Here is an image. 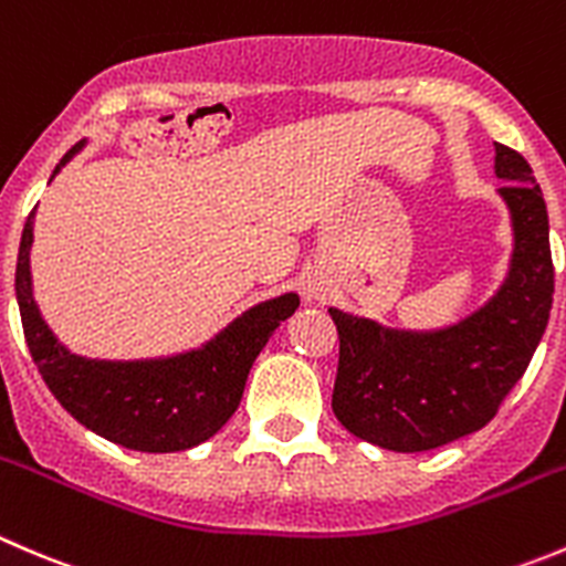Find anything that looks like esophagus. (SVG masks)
<instances>
[{
    "instance_id": "esophagus-1",
    "label": "esophagus",
    "mask_w": 566,
    "mask_h": 566,
    "mask_svg": "<svg viewBox=\"0 0 566 566\" xmlns=\"http://www.w3.org/2000/svg\"><path fill=\"white\" fill-rule=\"evenodd\" d=\"M305 294H307V296H318V289H316V285H307Z\"/></svg>"
}]
</instances>
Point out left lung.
<instances>
[{
    "instance_id": "1",
    "label": "left lung",
    "mask_w": 566,
    "mask_h": 566,
    "mask_svg": "<svg viewBox=\"0 0 566 566\" xmlns=\"http://www.w3.org/2000/svg\"><path fill=\"white\" fill-rule=\"evenodd\" d=\"M497 189L514 228L509 277L481 311L438 333H399L329 307L338 327L333 412L355 438L429 451L486 427L547 327L553 259L547 209L528 161L495 143Z\"/></svg>"
}]
</instances>
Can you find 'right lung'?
Segmentation results:
<instances>
[{"instance_id": "right-lung-1", "label": "right lung", "mask_w": 566, "mask_h": 566, "mask_svg": "<svg viewBox=\"0 0 566 566\" xmlns=\"http://www.w3.org/2000/svg\"><path fill=\"white\" fill-rule=\"evenodd\" d=\"M82 148L76 143L57 170ZM54 170V172H57ZM35 209L24 222L15 264V300L27 346L54 399L101 438L134 451L167 454L220 432L242 401L244 382L270 335L300 305L296 294L250 307L214 340L167 360H85L60 346L32 300L30 248Z\"/></svg>"}]
</instances>
